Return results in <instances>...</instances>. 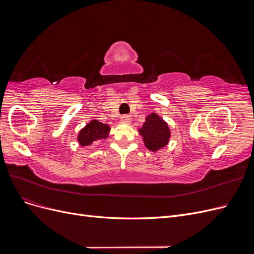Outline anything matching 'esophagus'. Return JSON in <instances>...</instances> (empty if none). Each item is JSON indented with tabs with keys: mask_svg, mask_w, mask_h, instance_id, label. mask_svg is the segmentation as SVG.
<instances>
[{
	"mask_svg": "<svg viewBox=\"0 0 254 254\" xmlns=\"http://www.w3.org/2000/svg\"><path fill=\"white\" fill-rule=\"evenodd\" d=\"M130 121H131V119H130L129 115H122L121 117V122L123 123H129Z\"/></svg>",
	"mask_w": 254,
	"mask_h": 254,
	"instance_id": "1",
	"label": "esophagus"
}]
</instances>
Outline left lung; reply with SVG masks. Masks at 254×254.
Wrapping results in <instances>:
<instances>
[{"label":"left lung","instance_id":"1","mask_svg":"<svg viewBox=\"0 0 254 254\" xmlns=\"http://www.w3.org/2000/svg\"><path fill=\"white\" fill-rule=\"evenodd\" d=\"M139 132L143 136L145 146L151 151H157L165 147L170 142L171 131L167 123L156 113H151L146 118Z\"/></svg>","mask_w":254,"mask_h":254}]
</instances>
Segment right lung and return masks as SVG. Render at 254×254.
I'll list each match as a JSON object with an SVG mask.
<instances>
[{"label": "right lung", "mask_w": 254, "mask_h": 254, "mask_svg": "<svg viewBox=\"0 0 254 254\" xmlns=\"http://www.w3.org/2000/svg\"><path fill=\"white\" fill-rule=\"evenodd\" d=\"M109 131V125L103 124L102 122L93 120L80 130L77 136V141L81 146H89L94 141L107 139Z\"/></svg>", "instance_id": "add662e5"}]
</instances>
